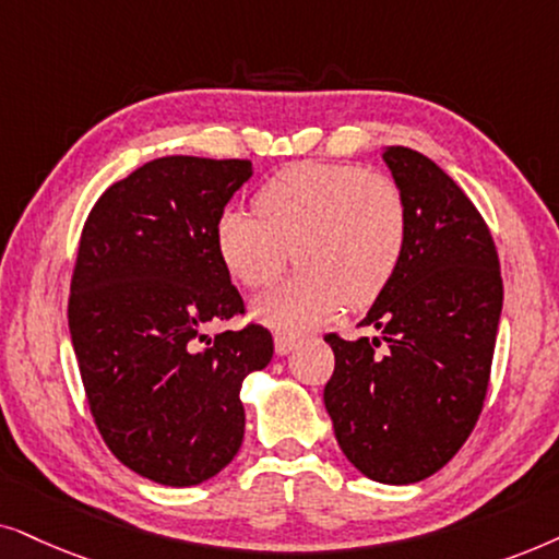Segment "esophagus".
I'll return each mask as SVG.
<instances>
[{
    "mask_svg": "<svg viewBox=\"0 0 559 559\" xmlns=\"http://www.w3.org/2000/svg\"><path fill=\"white\" fill-rule=\"evenodd\" d=\"M273 342H275V353L288 355V353H294V349L301 345V337H296V334H288V332H278L273 337Z\"/></svg>",
    "mask_w": 559,
    "mask_h": 559,
    "instance_id": "esophagus-1",
    "label": "esophagus"
}]
</instances>
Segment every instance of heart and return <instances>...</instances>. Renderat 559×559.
I'll return each mask as SVG.
<instances>
[{"instance_id":"obj_1","label":"heart","mask_w":559,"mask_h":559,"mask_svg":"<svg viewBox=\"0 0 559 559\" xmlns=\"http://www.w3.org/2000/svg\"><path fill=\"white\" fill-rule=\"evenodd\" d=\"M217 252L248 288L271 286L294 260L301 271L255 301L258 319L309 330L337 317L345 301L368 307L399 271L408 210L399 183L353 163H294L255 193V214L227 206Z\"/></svg>"}]
</instances>
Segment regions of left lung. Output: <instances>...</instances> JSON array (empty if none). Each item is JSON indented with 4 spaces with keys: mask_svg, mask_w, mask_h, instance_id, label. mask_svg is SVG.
<instances>
[{
    "mask_svg": "<svg viewBox=\"0 0 559 559\" xmlns=\"http://www.w3.org/2000/svg\"><path fill=\"white\" fill-rule=\"evenodd\" d=\"M383 160L406 199V250L360 322L378 337H324L334 353L324 406L357 471L406 486L440 471L478 421L503 281L493 237L465 191L412 147H383Z\"/></svg>",
    "mask_w": 559,
    "mask_h": 559,
    "instance_id": "1",
    "label": "left lung"
}]
</instances>
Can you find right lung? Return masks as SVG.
<instances>
[{
	"label": "right lung",
	"mask_w": 559,
	"mask_h": 559,
	"mask_svg": "<svg viewBox=\"0 0 559 559\" xmlns=\"http://www.w3.org/2000/svg\"><path fill=\"white\" fill-rule=\"evenodd\" d=\"M250 160L155 158L111 183L88 214L69 330L107 448L160 486H199L245 435L242 381L273 357L265 326L204 330L242 314L217 252V219Z\"/></svg>",
	"instance_id": "1"
}]
</instances>
